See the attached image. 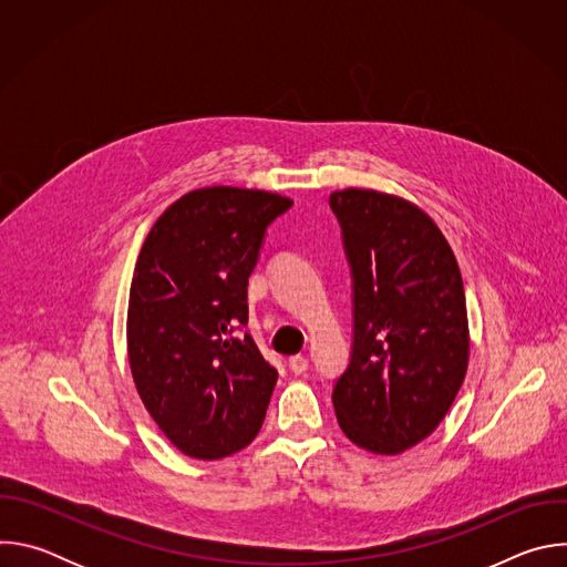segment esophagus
Here are the masks:
<instances>
[{
  "instance_id": "1",
  "label": "esophagus",
  "mask_w": 567,
  "mask_h": 567,
  "mask_svg": "<svg viewBox=\"0 0 567 567\" xmlns=\"http://www.w3.org/2000/svg\"><path fill=\"white\" fill-rule=\"evenodd\" d=\"M307 368H309V361H307L305 357L296 354V357L289 359V370H291L293 374H302V372H307Z\"/></svg>"
}]
</instances>
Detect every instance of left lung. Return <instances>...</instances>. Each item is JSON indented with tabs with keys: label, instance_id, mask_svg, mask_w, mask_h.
I'll return each mask as SVG.
<instances>
[{
	"label": "left lung",
	"instance_id": "8db88e82",
	"mask_svg": "<svg viewBox=\"0 0 567 567\" xmlns=\"http://www.w3.org/2000/svg\"><path fill=\"white\" fill-rule=\"evenodd\" d=\"M352 269L354 341L332 401L357 446L396 455L449 413L468 365L457 260L437 224L396 195H330Z\"/></svg>",
	"mask_w": 567,
	"mask_h": 567
}]
</instances>
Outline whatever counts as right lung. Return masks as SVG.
Instances as JSON below:
<instances>
[{
	"instance_id": "obj_1",
	"label": "right lung",
	"mask_w": 567,
	"mask_h": 567,
	"mask_svg": "<svg viewBox=\"0 0 567 567\" xmlns=\"http://www.w3.org/2000/svg\"><path fill=\"white\" fill-rule=\"evenodd\" d=\"M291 199L233 186L186 193L150 228L130 287L127 357L143 406L186 455L249 446L278 370L245 330L267 226Z\"/></svg>"
}]
</instances>
